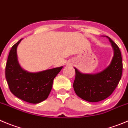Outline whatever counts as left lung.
<instances>
[{
	"label": "left lung",
	"instance_id": "1",
	"mask_svg": "<svg viewBox=\"0 0 128 128\" xmlns=\"http://www.w3.org/2000/svg\"><path fill=\"white\" fill-rule=\"evenodd\" d=\"M114 51L109 66L96 74H83L75 68L74 88L76 94L82 99L91 102L101 101L112 94L121 78L122 61L118 45L110 38Z\"/></svg>",
	"mask_w": 128,
	"mask_h": 128
}]
</instances>
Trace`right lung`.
Wrapping results in <instances>:
<instances>
[{
  "mask_svg": "<svg viewBox=\"0 0 128 128\" xmlns=\"http://www.w3.org/2000/svg\"><path fill=\"white\" fill-rule=\"evenodd\" d=\"M22 39L10 50L6 66V78L10 92L24 101L38 104L48 98L54 77L63 66L37 73L23 70L17 57V47Z\"/></svg>",
  "mask_w": 128,
  "mask_h": 128,
  "instance_id": "add662e5",
  "label": "right lung"
}]
</instances>
